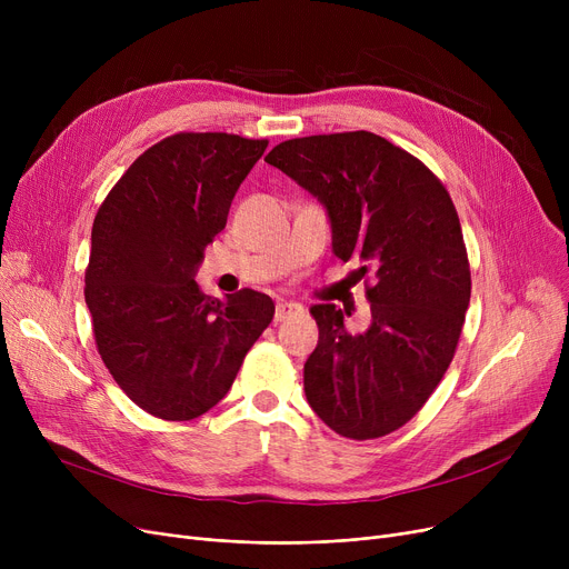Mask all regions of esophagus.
I'll return each mask as SVG.
<instances>
[{
    "mask_svg": "<svg viewBox=\"0 0 569 569\" xmlns=\"http://www.w3.org/2000/svg\"><path fill=\"white\" fill-rule=\"evenodd\" d=\"M302 311H305V307H302V305H297V302H286V300H281V302H277L274 322H283V320H290L292 316H300Z\"/></svg>",
    "mask_w": 569,
    "mask_h": 569,
    "instance_id": "esophagus-1",
    "label": "esophagus"
}]
</instances>
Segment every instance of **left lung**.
<instances>
[{"mask_svg":"<svg viewBox=\"0 0 569 569\" xmlns=\"http://www.w3.org/2000/svg\"><path fill=\"white\" fill-rule=\"evenodd\" d=\"M264 161L325 207L335 256L376 277L365 332H348L335 305L311 309L307 401L346 438L392 433L433 395L461 337L470 267L455 202L422 161L369 131L286 140Z\"/></svg>","mask_w":569,"mask_h":569,"instance_id":"left-lung-1","label":"left lung"}]
</instances>
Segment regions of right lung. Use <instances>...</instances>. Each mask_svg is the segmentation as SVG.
I'll return each mask as SVG.
<instances>
[{
    "mask_svg": "<svg viewBox=\"0 0 569 569\" xmlns=\"http://www.w3.org/2000/svg\"><path fill=\"white\" fill-rule=\"evenodd\" d=\"M267 140L174 133L140 154L99 207L84 302L103 365L124 395L161 420L184 422L230 390L249 348L274 318L267 295H202V251Z\"/></svg>",
    "mask_w": 569,
    "mask_h": 569,
    "instance_id": "right-lung-1",
    "label": "right lung"
}]
</instances>
